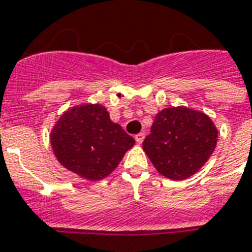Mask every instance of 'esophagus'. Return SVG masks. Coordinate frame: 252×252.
Segmentation results:
<instances>
[{"label": "esophagus", "mask_w": 252, "mask_h": 252, "mask_svg": "<svg viewBox=\"0 0 252 252\" xmlns=\"http://www.w3.org/2000/svg\"><path fill=\"white\" fill-rule=\"evenodd\" d=\"M144 138H145V133H138V134H136V136H134V140H136V142L138 145L144 142Z\"/></svg>", "instance_id": "esophagus-1"}]
</instances>
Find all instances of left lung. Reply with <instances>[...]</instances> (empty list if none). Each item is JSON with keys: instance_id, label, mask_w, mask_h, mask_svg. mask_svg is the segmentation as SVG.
<instances>
[{"instance_id": "obj_1", "label": "left lung", "mask_w": 252, "mask_h": 252, "mask_svg": "<svg viewBox=\"0 0 252 252\" xmlns=\"http://www.w3.org/2000/svg\"><path fill=\"white\" fill-rule=\"evenodd\" d=\"M216 142L218 129L206 114L179 106L157 114L142 147L160 175L179 181L203 167Z\"/></svg>"}]
</instances>
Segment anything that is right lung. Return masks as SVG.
Listing matches in <instances>:
<instances>
[{
  "instance_id": "right-lung-1",
  "label": "right lung",
  "mask_w": 252,
  "mask_h": 252,
  "mask_svg": "<svg viewBox=\"0 0 252 252\" xmlns=\"http://www.w3.org/2000/svg\"><path fill=\"white\" fill-rule=\"evenodd\" d=\"M55 158L71 172L91 181L105 179L118 167L134 140L110 120L105 106H75L55 123L50 133Z\"/></svg>"
}]
</instances>
